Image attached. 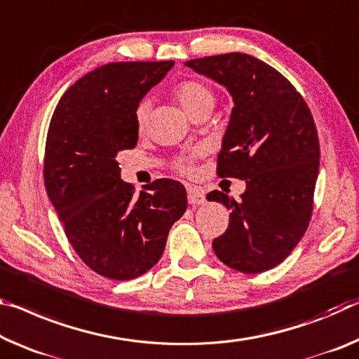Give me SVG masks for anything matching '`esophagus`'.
I'll use <instances>...</instances> for the list:
<instances>
[{
	"mask_svg": "<svg viewBox=\"0 0 359 359\" xmlns=\"http://www.w3.org/2000/svg\"><path fill=\"white\" fill-rule=\"evenodd\" d=\"M187 196H189V203L191 206H201V204L206 203V195H204V191L196 189V187H189V189H187Z\"/></svg>",
	"mask_w": 359,
	"mask_h": 359,
	"instance_id": "1",
	"label": "esophagus"
}]
</instances>
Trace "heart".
Listing matches in <instances>:
<instances>
[{"label":"heart","mask_w":359,"mask_h":359,"mask_svg":"<svg viewBox=\"0 0 359 359\" xmlns=\"http://www.w3.org/2000/svg\"><path fill=\"white\" fill-rule=\"evenodd\" d=\"M175 99L179 100V104L182 108L189 113L196 110L200 107H212L214 105V94L206 84H203L201 81H184L180 83L177 88L174 90ZM147 116H149V104L147 102H142V104L137 107V111H135V121H137V126H144L147 121ZM179 168L182 170H189L190 169V163L184 159V161L179 163Z\"/></svg>","instance_id":"heart-1"}]
</instances>
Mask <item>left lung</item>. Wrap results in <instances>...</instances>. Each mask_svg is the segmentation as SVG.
Instances as JSON below:
<instances>
[{
    "label": "left lung",
    "instance_id": "left-lung-1",
    "mask_svg": "<svg viewBox=\"0 0 359 359\" xmlns=\"http://www.w3.org/2000/svg\"><path fill=\"white\" fill-rule=\"evenodd\" d=\"M231 95L217 172L246 182L235 200L210 191L230 209V224L212 241L230 269L262 273L292 252L309 226L320 170V142L311 113L280 72L252 55L230 53L185 62Z\"/></svg>",
    "mask_w": 359,
    "mask_h": 359
}]
</instances>
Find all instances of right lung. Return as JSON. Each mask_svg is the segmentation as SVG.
<instances>
[{"instance_id":"right-lung-1","label":"right lung","mask_w":359,"mask_h":359,"mask_svg":"<svg viewBox=\"0 0 359 359\" xmlns=\"http://www.w3.org/2000/svg\"><path fill=\"white\" fill-rule=\"evenodd\" d=\"M174 67L113 62L79 78L50 119L44 184L68 241L89 269L134 280L161 259L168 233L187 210L180 182L161 179L134 193L118 153L137 145L140 100Z\"/></svg>"}]
</instances>
